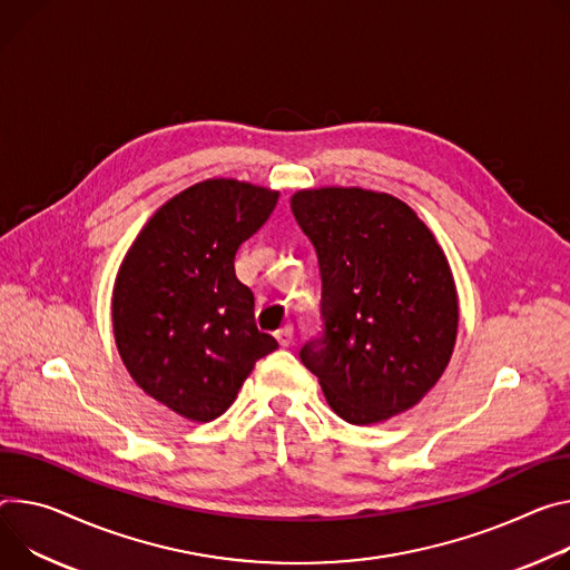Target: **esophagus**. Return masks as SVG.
I'll return each mask as SVG.
<instances>
[{
    "instance_id": "34e87169",
    "label": "esophagus",
    "mask_w": 570,
    "mask_h": 570,
    "mask_svg": "<svg viewBox=\"0 0 570 570\" xmlns=\"http://www.w3.org/2000/svg\"><path fill=\"white\" fill-rule=\"evenodd\" d=\"M275 338H277V343H279L282 347H288V345L293 343V327L286 325V327L277 330V332H275Z\"/></svg>"
}]
</instances>
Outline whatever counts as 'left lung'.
Masks as SVG:
<instances>
[{
  "mask_svg": "<svg viewBox=\"0 0 570 570\" xmlns=\"http://www.w3.org/2000/svg\"><path fill=\"white\" fill-rule=\"evenodd\" d=\"M323 277L325 336L306 343L336 416L373 425L419 404L450 364L459 299L448 256L402 199L356 186L291 197Z\"/></svg>",
  "mask_w": 570,
  "mask_h": 570,
  "instance_id": "obj_1",
  "label": "left lung"
}]
</instances>
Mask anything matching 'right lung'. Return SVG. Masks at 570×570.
<instances>
[{"label": "right lung", "instance_id": "add662e5", "mask_svg": "<svg viewBox=\"0 0 570 570\" xmlns=\"http://www.w3.org/2000/svg\"><path fill=\"white\" fill-rule=\"evenodd\" d=\"M279 190L206 179L170 197L138 232L116 275L114 336L131 380L179 416L209 423L232 406L256 358V330L234 258L271 218Z\"/></svg>", "mask_w": 570, "mask_h": 570}]
</instances>
